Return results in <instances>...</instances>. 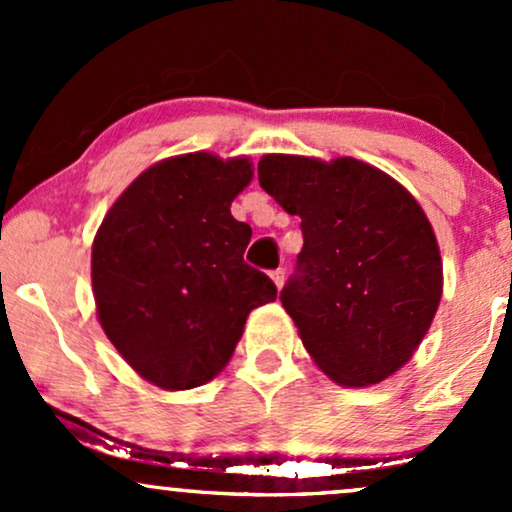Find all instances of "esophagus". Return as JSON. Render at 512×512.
I'll return each instance as SVG.
<instances>
[{
  "label": "esophagus",
  "mask_w": 512,
  "mask_h": 512,
  "mask_svg": "<svg viewBox=\"0 0 512 512\" xmlns=\"http://www.w3.org/2000/svg\"><path fill=\"white\" fill-rule=\"evenodd\" d=\"M272 279H274V284H276V289H281V286H284V279H286V272L284 269H274L272 272Z\"/></svg>",
  "instance_id": "1"
}]
</instances>
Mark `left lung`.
<instances>
[{
	"mask_svg": "<svg viewBox=\"0 0 512 512\" xmlns=\"http://www.w3.org/2000/svg\"><path fill=\"white\" fill-rule=\"evenodd\" d=\"M262 190L301 216L303 248L279 301L313 361L346 387L390 378L431 327L443 267L424 209L383 170L264 156Z\"/></svg>",
	"mask_w": 512,
	"mask_h": 512,
	"instance_id": "8db88e82",
	"label": "left lung"
}]
</instances>
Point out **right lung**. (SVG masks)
<instances>
[{"label": "right lung", "instance_id": "right-lung-1", "mask_svg": "<svg viewBox=\"0 0 512 512\" xmlns=\"http://www.w3.org/2000/svg\"><path fill=\"white\" fill-rule=\"evenodd\" d=\"M250 180L248 158H168L122 192L93 240L98 320L129 366L163 390L214 378L250 310L276 298L274 281L243 260L252 228L231 216Z\"/></svg>", "mask_w": 512, "mask_h": 512}]
</instances>
